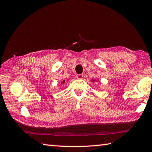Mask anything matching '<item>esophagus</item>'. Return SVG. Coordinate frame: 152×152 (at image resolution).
<instances>
[{
  "instance_id": "esophagus-1",
  "label": "esophagus",
  "mask_w": 152,
  "mask_h": 152,
  "mask_svg": "<svg viewBox=\"0 0 152 152\" xmlns=\"http://www.w3.org/2000/svg\"><path fill=\"white\" fill-rule=\"evenodd\" d=\"M83 74H78V75L76 76V78H78V79H79V80H81V79H82V78H83Z\"/></svg>"
}]
</instances>
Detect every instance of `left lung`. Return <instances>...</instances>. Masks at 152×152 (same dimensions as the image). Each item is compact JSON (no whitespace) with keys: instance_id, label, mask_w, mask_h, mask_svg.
I'll use <instances>...</instances> for the list:
<instances>
[{"instance_id":"left-lung-1","label":"left lung","mask_w":152,"mask_h":152,"mask_svg":"<svg viewBox=\"0 0 152 152\" xmlns=\"http://www.w3.org/2000/svg\"><path fill=\"white\" fill-rule=\"evenodd\" d=\"M97 81H99V79H96V80H95V79L94 78V79H92V80H91V82H93V83H95V82H97Z\"/></svg>"}]
</instances>
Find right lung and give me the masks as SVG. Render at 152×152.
<instances>
[{
  "mask_svg": "<svg viewBox=\"0 0 152 152\" xmlns=\"http://www.w3.org/2000/svg\"><path fill=\"white\" fill-rule=\"evenodd\" d=\"M67 80H69V79H67ZM66 82V81H65V80H63V81H61V84H64V83H65Z\"/></svg>",
  "mask_w": 152,
  "mask_h": 152,
  "instance_id": "add662e5",
  "label": "right lung"
}]
</instances>
